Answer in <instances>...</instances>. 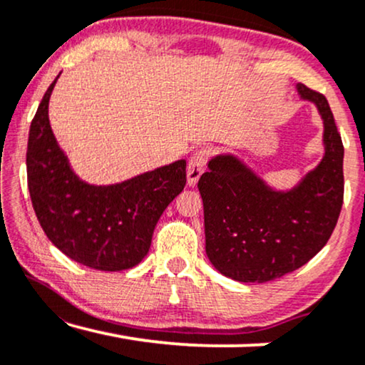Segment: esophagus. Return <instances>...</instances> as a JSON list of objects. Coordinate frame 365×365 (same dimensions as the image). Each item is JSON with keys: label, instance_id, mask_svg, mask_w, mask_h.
Instances as JSON below:
<instances>
[{"label": "esophagus", "instance_id": "34e87169", "mask_svg": "<svg viewBox=\"0 0 365 365\" xmlns=\"http://www.w3.org/2000/svg\"><path fill=\"white\" fill-rule=\"evenodd\" d=\"M209 159V149H197L196 153L192 154L191 159H189L187 164V184L189 186H194L201 178L204 173V168H206V163Z\"/></svg>", "mask_w": 365, "mask_h": 365}]
</instances>
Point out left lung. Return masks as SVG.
<instances>
[{
  "label": "left lung",
  "mask_w": 365,
  "mask_h": 365,
  "mask_svg": "<svg viewBox=\"0 0 365 365\" xmlns=\"http://www.w3.org/2000/svg\"><path fill=\"white\" fill-rule=\"evenodd\" d=\"M324 121L322 161L291 191L269 187L231 154L209 161L197 187L206 254L224 276L267 282L296 271L326 246L344 201V146L324 94L297 84Z\"/></svg>",
  "instance_id": "obj_1"
}]
</instances>
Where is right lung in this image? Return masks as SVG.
<instances>
[{
	"instance_id": "right-lung-1",
	"label": "right lung",
	"mask_w": 365,
	"mask_h": 365,
	"mask_svg": "<svg viewBox=\"0 0 365 365\" xmlns=\"http://www.w3.org/2000/svg\"><path fill=\"white\" fill-rule=\"evenodd\" d=\"M56 79L29 128L26 171L34 212L49 241L73 261L98 271L131 269L148 254L164 209L186 186V161L111 186L81 181L49 126Z\"/></svg>"
}]
</instances>
